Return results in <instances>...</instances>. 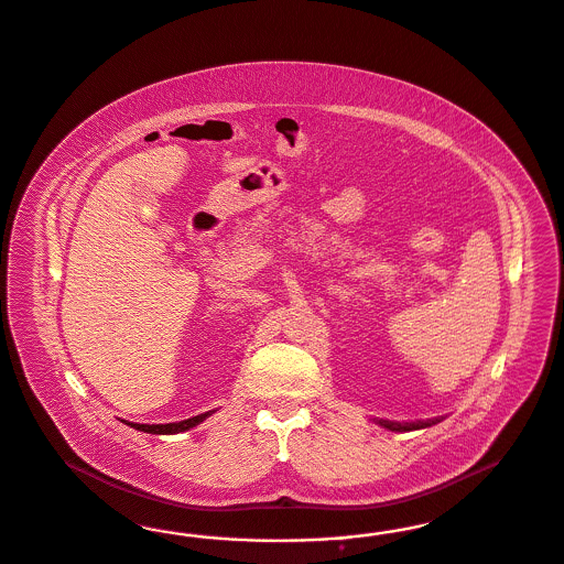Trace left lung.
I'll use <instances>...</instances> for the list:
<instances>
[{
	"instance_id": "left-lung-1",
	"label": "left lung",
	"mask_w": 564,
	"mask_h": 564,
	"mask_svg": "<svg viewBox=\"0 0 564 564\" xmlns=\"http://www.w3.org/2000/svg\"><path fill=\"white\" fill-rule=\"evenodd\" d=\"M442 419H429V421H416V423H391V421H377V425L389 429V431H414V429H425L440 423Z\"/></svg>"
}]
</instances>
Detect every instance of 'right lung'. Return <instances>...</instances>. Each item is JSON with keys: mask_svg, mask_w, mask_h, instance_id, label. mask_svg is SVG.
<instances>
[{"mask_svg": "<svg viewBox=\"0 0 564 564\" xmlns=\"http://www.w3.org/2000/svg\"><path fill=\"white\" fill-rule=\"evenodd\" d=\"M214 410L210 412H204V414H197L192 419H185V421H178V423H166V425H139V423H129V421H122L124 425H131L137 431H143V433H154V435H175V433H183V431H189V429L199 425L202 421H206Z\"/></svg>", "mask_w": 564, "mask_h": 564, "instance_id": "right-lung-1", "label": "right lung"}]
</instances>
